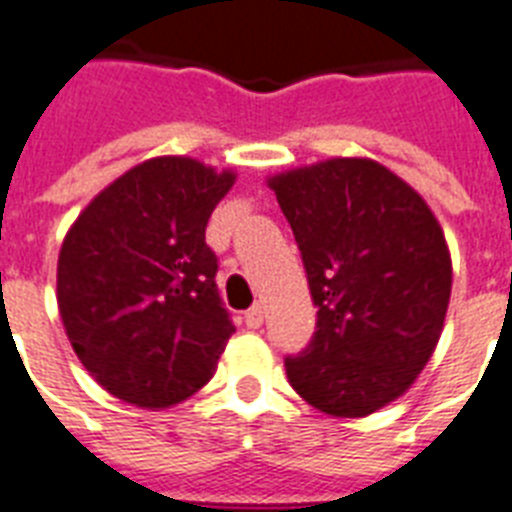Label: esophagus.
I'll return each instance as SVG.
<instances>
[{
  "label": "esophagus",
  "mask_w": 512,
  "mask_h": 512,
  "mask_svg": "<svg viewBox=\"0 0 512 512\" xmlns=\"http://www.w3.org/2000/svg\"><path fill=\"white\" fill-rule=\"evenodd\" d=\"M243 319H246L248 329H259L261 324H264V306H261V303L251 306L246 311V316H243Z\"/></svg>",
  "instance_id": "34e87169"
}]
</instances>
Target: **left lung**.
Masks as SVG:
<instances>
[{"mask_svg":"<svg viewBox=\"0 0 512 512\" xmlns=\"http://www.w3.org/2000/svg\"><path fill=\"white\" fill-rule=\"evenodd\" d=\"M301 248L316 332L285 358L316 411L361 418L411 390L437 348L453 261L434 211L374 159L335 156L266 180Z\"/></svg>","mask_w":512,"mask_h":512,"instance_id":"1","label":"left lung"}]
</instances>
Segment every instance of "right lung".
Listing matches in <instances>:
<instances>
[{
  "label": "right lung",
  "instance_id": "1",
  "mask_svg": "<svg viewBox=\"0 0 512 512\" xmlns=\"http://www.w3.org/2000/svg\"><path fill=\"white\" fill-rule=\"evenodd\" d=\"M235 172L154 156L101 190L67 230L57 306L75 356L138 408H170L214 377L235 332L206 225Z\"/></svg>",
  "mask_w": 512,
  "mask_h": 512
}]
</instances>
